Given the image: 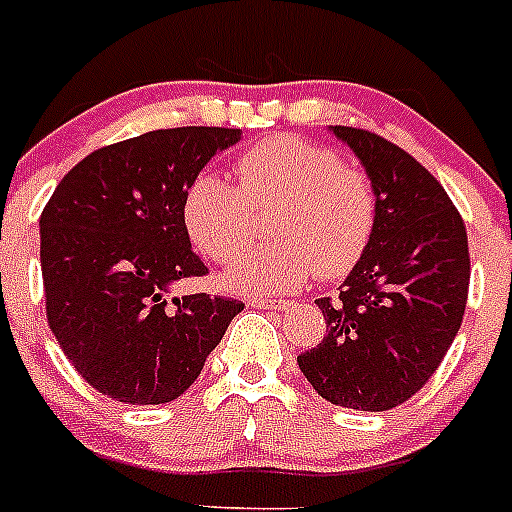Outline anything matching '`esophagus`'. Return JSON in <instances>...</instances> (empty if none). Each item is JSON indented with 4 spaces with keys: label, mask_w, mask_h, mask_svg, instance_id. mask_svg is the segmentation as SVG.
I'll return each mask as SVG.
<instances>
[{
    "label": "esophagus",
    "mask_w": 512,
    "mask_h": 512,
    "mask_svg": "<svg viewBox=\"0 0 512 512\" xmlns=\"http://www.w3.org/2000/svg\"><path fill=\"white\" fill-rule=\"evenodd\" d=\"M248 304L251 307H259V309H287L289 302H284V299H269V297H253L248 299Z\"/></svg>",
    "instance_id": "34e87169"
}]
</instances>
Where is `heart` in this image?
<instances>
[{
	"instance_id": "obj_1",
	"label": "heart",
	"mask_w": 512,
	"mask_h": 512,
	"mask_svg": "<svg viewBox=\"0 0 512 512\" xmlns=\"http://www.w3.org/2000/svg\"><path fill=\"white\" fill-rule=\"evenodd\" d=\"M238 182L203 172L187 185L182 225L210 261H233L248 246L256 210L274 208L271 236L225 274L243 294L287 292L314 271L325 279L350 274L368 248L378 220V195L358 167L297 134H276L238 154Z\"/></svg>"
}]
</instances>
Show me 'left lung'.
<instances>
[{"mask_svg":"<svg viewBox=\"0 0 512 512\" xmlns=\"http://www.w3.org/2000/svg\"><path fill=\"white\" fill-rule=\"evenodd\" d=\"M365 167L378 195L368 248L340 284L317 299L325 340L297 358L325 401L388 411L424 388L462 325L470 251L462 215L409 152L353 126H330Z\"/></svg>","mask_w":512,"mask_h":512,"instance_id":"1","label":"left lung"}]
</instances>
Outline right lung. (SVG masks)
<instances>
[{
    "instance_id": "obj_1",
    "label": "right lung",
    "mask_w": 512,
    "mask_h": 512,
    "mask_svg": "<svg viewBox=\"0 0 512 512\" xmlns=\"http://www.w3.org/2000/svg\"><path fill=\"white\" fill-rule=\"evenodd\" d=\"M241 129L180 126L109 144L75 164L40 215L48 325L103 396L170 403L195 383L243 302L172 297L208 274L182 225V198Z\"/></svg>"
}]
</instances>
